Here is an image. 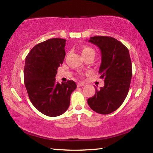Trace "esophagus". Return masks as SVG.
<instances>
[{"instance_id":"1","label":"esophagus","mask_w":153,"mask_h":153,"mask_svg":"<svg viewBox=\"0 0 153 153\" xmlns=\"http://www.w3.org/2000/svg\"><path fill=\"white\" fill-rule=\"evenodd\" d=\"M85 85V84L84 82H78L77 83V87H81V86H84Z\"/></svg>"}]
</instances>
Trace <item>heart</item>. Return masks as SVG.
<instances>
[{
    "instance_id": "obj_1",
    "label": "heart",
    "mask_w": 153,
    "mask_h": 153,
    "mask_svg": "<svg viewBox=\"0 0 153 153\" xmlns=\"http://www.w3.org/2000/svg\"><path fill=\"white\" fill-rule=\"evenodd\" d=\"M81 53L82 56H86L88 55H90V54H94L95 53V51L93 48L89 47V46H83L81 49Z\"/></svg>"
}]
</instances>
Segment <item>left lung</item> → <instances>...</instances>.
I'll list each match as a JSON object with an SVG mask.
<instances>
[{
	"mask_svg": "<svg viewBox=\"0 0 153 153\" xmlns=\"http://www.w3.org/2000/svg\"><path fill=\"white\" fill-rule=\"evenodd\" d=\"M100 49L102 61L99 69L105 86L96 88L94 97L88 104L95 112L109 114L122 105L129 92L132 67L128 49L110 36H94L88 40Z\"/></svg>",
	"mask_w": 153,
	"mask_h": 153,
	"instance_id": "left-lung-1",
	"label": "left lung"
}]
</instances>
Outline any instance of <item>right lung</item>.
<instances>
[{"instance_id": "1", "label": "right lung", "mask_w": 153, "mask_h": 153, "mask_svg": "<svg viewBox=\"0 0 153 153\" xmlns=\"http://www.w3.org/2000/svg\"><path fill=\"white\" fill-rule=\"evenodd\" d=\"M65 42L62 38L44 41L33 46L25 57L24 75L28 97L40 112L49 117L65 112L77 87L73 80L60 84L55 79L65 56Z\"/></svg>"}]
</instances>
